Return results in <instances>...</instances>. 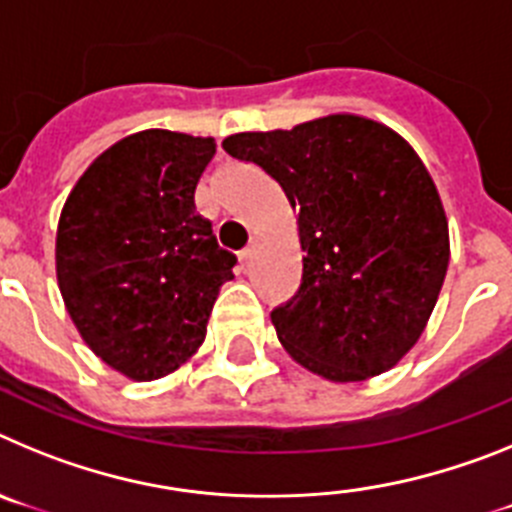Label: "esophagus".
Here are the masks:
<instances>
[{"label": "esophagus", "instance_id": "esophagus-1", "mask_svg": "<svg viewBox=\"0 0 512 512\" xmlns=\"http://www.w3.org/2000/svg\"><path fill=\"white\" fill-rule=\"evenodd\" d=\"M256 251H259V241H256V238H253V241L248 243V248H243L241 256H238V259H241V264H243V266L251 264L253 256H256Z\"/></svg>", "mask_w": 512, "mask_h": 512}]
</instances>
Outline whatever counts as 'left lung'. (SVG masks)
Returning <instances> with one entry per match:
<instances>
[{
  "label": "left lung",
  "instance_id": "left-lung-1",
  "mask_svg": "<svg viewBox=\"0 0 512 512\" xmlns=\"http://www.w3.org/2000/svg\"><path fill=\"white\" fill-rule=\"evenodd\" d=\"M223 148L277 179L297 212L302 282L271 312L287 354L330 382L390 372L423 336L451 251L413 146L382 122L336 112L228 135Z\"/></svg>",
  "mask_w": 512,
  "mask_h": 512
}]
</instances>
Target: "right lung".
Instances as JSON below:
<instances>
[{"instance_id": "right-lung-1", "label": "right lung", "mask_w": 512, "mask_h": 512, "mask_svg": "<svg viewBox=\"0 0 512 512\" xmlns=\"http://www.w3.org/2000/svg\"><path fill=\"white\" fill-rule=\"evenodd\" d=\"M215 138L140 130L94 158L56 230L63 305L94 356L135 382L192 361L235 256L194 192Z\"/></svg>"}]
</instances>
